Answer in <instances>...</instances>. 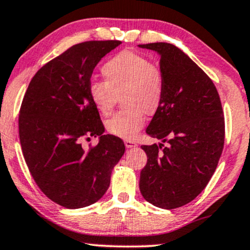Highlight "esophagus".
<instances>
[{
  "label": "esophagus",
  "mask_w": 250,
  "mask_h": 250,
  "mask_svg": "<svg viewBox=\"0 0 250 250\" xmlns=\"http://www.w3.org/2000/svg\"><path fill=\"white\" fill-rule=\"evenodd\" d=\"M125 146L126 148H134L137 147V144L133 140H125Z\"/></svg>",
  "instance_id": "34e87169"
}]
</instances>
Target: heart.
Returning a JSON list of instances; mask_svg holds the SVG:
<instances>
[{"label":"heart","instance_id":"heart-1","mask_svg":"<svg viewBox=\"0 0 250 250\" xmlns=\"http://www.w3.org/2000/svg\"><path fill=\"white\" fill-rule=\"evenodd\" d=\"M105 82H92L89 99L97 111L108 116L122 97L127 109L106 122V131L123 139H133L145 124V112L151 116L161 108L165 94V78L153 61L125 50L102 66Z\"/></svg>","mask_w":250,"mask_h":250}]
</instances>
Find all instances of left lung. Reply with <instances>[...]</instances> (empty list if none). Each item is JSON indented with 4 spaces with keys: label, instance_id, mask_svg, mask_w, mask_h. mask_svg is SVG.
<instances>
[{
    "label": "left lung",
    "instance_id": "8db88e82",
    "mask_svg": "<svg viewBox=\"0 0 250 250\" xmlns=\"http://www.w3.org/2000/svg\"><path fill=\"white\" fill-rule=\"evenodd\" d=\"M139 47L160 55L165 78L163 103L146 129L162 144L141 146L148 160L139 187L149 203L176 209L211 179L224 148V113L212 80L183 50L165 42Z\"/></svg>",
    "mask_w": 250,
    "mask_h": 250
}]
</instances>
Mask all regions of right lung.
Wrapping results in <instances>:
<instances>
[{
    "instance_id": "right-lung-1",
    "label": "right lung",
    "mask_w": 250,
    "mask_h": 250,
    "mask_svg": "<svg viewBox=\"0 0 250 250\" xmlns=\"http://www.w3.org/2000/svg\"><path fill=\"white\" fill-rule=\"evenodd\" d=\"M121 41H86L48 62L32 78L19 111V139L39 188L55 203L78 209L95 203L109 188L112 168L125 153L121 138L103 134L90 101V77ZM100 137L95 147L82 141Z\"/></svg>"
}]
</instances>
